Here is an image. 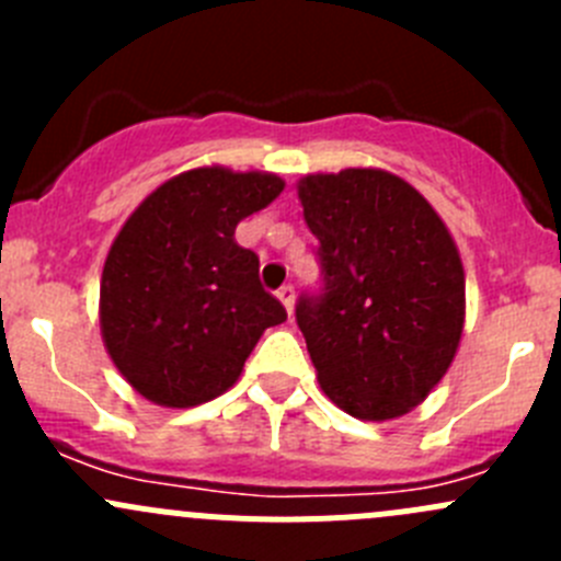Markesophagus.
<instances>
[{
  "mask_svg": "<svg viewBox=\"0 0 561 561\" xmlns=\"http://www.w3.org/2000/svg\"><path fill=\"white\" fill-rule=\"evenodd\" d=\"M276 298H279L282 307L287 309V314L293 317V307H296V290H293L290 285H285V287H279V290H276Z\"/></svg>",
  "mask_w": 561,
  "mask_h": 561,
  "instance_id": "1",
  "label": "esophagus"
}]
</instances>
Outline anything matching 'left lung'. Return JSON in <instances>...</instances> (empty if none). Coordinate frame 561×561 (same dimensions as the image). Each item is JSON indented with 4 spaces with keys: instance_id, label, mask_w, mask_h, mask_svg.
Listing matches in <instances>:
<instances>
[{
    "instance_id": "8db88e82",
    "label": "left lung",
    "mask_w": 561,
    "mask_h": 561,
    "mask_svg": "<svg viewBox=\"0 0 561 561\" xmlns=\"http://www.w3.org/2000/svg\"><path fill=\"white\" fill-rule=\"evenodd\" d=\"M296 186L325 279L322 296L296 307L320 388L360 421L407 415L461 342L454 236L415 186L380 168L309 173Z\"/></svg>"
}]
</instances>
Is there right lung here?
Listing matches in <instances>:
<instances>
[{
    "instance_id": "add662e5",
    "label": "right lung",
    "mask_w": 561,
    "mask_h": 561,
    "mask_svg": "<svg viewBox=\"0 0 561 561\" xmlns=\"http://www.w3.org/2000/svg\"><path fill=\"white\" fill-rule=\"evenodd\" d=\"M276 173L192 168L157 186L113 239L100 331L118 375L160 407H197L239 380L265 328L287 320L239 247L241 219L274 203Z\"/></svg>"
}]
</instances>
